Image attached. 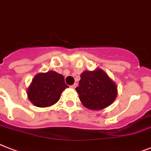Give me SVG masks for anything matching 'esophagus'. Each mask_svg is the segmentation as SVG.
<instances>
[{"label": "esophagus", "instance_id": "obj_1", "mask_svg": "<svg viewBox=\"0 0 151 151\" xmlns=\"http://www.w3.org/2000/svg\"><path fill=\"white\" fill-rule=\"evenodd\" d=\"M77 86H78V84H77V83H74V84L71 86V88H72V89H76Z\"/></svg>", "mask_w": 151, "mask_h": 151}]
</instances>
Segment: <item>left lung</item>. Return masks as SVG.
Returning a JSON list of instances; mask_svg holds the SVG:
<instances>
[{
    "label": "left lung",
    "instance_id": "obj_1",
    "mask_svg": "<svg viewBox=\"0 0 151 151\" xmlns=\"http://www.w3.org/2000/svg\"><path fill=\"white\" fill-rule=\"evenodd\" d=\"M80 77L76 90L83 106L89 109L99 110L113 103L117 95V88L105 72L100 68L85 71Z\"/></svg>",
    "mask_w": 151,
    "mask_h": 151
}]
</instances>
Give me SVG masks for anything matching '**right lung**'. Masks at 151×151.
Returning <instances> with one entry per match:
<instances>
[{"label":"right lung","mask_w":151,"mask_h":151,"mask_svg":"<svg viewBox=\"0 0 151 151\" xmlns=\"http://www.w3.org/2000/svg\"><path fill=\"white\" fill-rule=\"evenodd\" d=\"M68 87L62 75L54 71L39 73L32 79L28 89V99L36 106H50L58 102Z\"/></svg>","instance_id":"obj_1"}]
</instances>
